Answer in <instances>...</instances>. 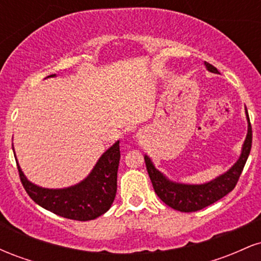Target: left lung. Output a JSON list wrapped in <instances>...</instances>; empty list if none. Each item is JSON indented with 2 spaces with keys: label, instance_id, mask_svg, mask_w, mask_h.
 Segmentation results:
<instances>
[{
  "label": "left lung",
  "instance_id": "8db88e82",
  "mask_svg": "<svg viewBox=\"0 0 261 261\" xmlns=\"http://www.w3.org/2000/svg\"><path fill=\"white\" fill-rule=\"evenodd\" d=\"M205 66L206 70L210 72L220 73L217 68L208 62L205 61ZM245 115H247L248 121V133L243 146H242L241 155L227 172L207 182L184 184V182L170 180L168 176L155 168L151 158L147 154H145V162L149 179L153 185L155 194L162 201L168 205L169 207L176 210V211L194 212L218 201L234 189L251 148V125L247 108H245Z\"/></svg>",
  "mask_w": 261,
  "mask_h": 261
}]
</instances>
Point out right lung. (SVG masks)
Listing matches in <instances>:
<instances>
[{"label":"right lung","mask_w":261,"mask_h":261,"mask_svg":"<svg viewBox=\"0 0 261 261\" xmlns=\"http://www.w3.org/2000/svg\"><path fill=\"white\" fill-rule=\"evenodd\" d=\"M55 76L51 74L47 79ZM14 158H17L16 154ZM119 161L120 147L116 141L100 155L83 180L67 188L49 189L28 180L16 160L20 181L28 195L47 211L76 221L94 220L110 208L116 195Z\"/></svg>","instance_id":"obj_1"}]
</instances>
